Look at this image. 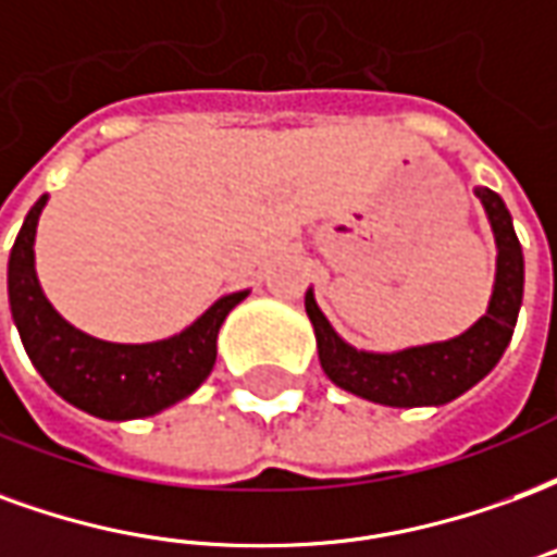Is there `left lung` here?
<instances>
[{"mask_svg": "<svg viewBox=\"0 0 557 557\" xmlns=\"http://www.w3.org/2000/svg\"><path fill=\"white\" fill-rule=\"evenodd\" d=\"M486 208V218L495 232L498 247V268H495V289H492L490 310L480 315L466 334L430 343L414 349L375 355L358 351L331 327L325 313L319 310L313 289L304 295V307L313 322L319 361L325 375L343 391L355 397L394 406V409H414V406H444L468 387H474L502 361L507 343L513 337L516 315L522 307V283H525V262L522 244L516 238L513 220L504 199L490 187L474 190Z\"/></svg>", "mask_w": 557, "mask_h": 557, "instance_id": "left-lung-1", "label": "left lung"}]
</instances>
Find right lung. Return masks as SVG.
Instances as JSON below:
<instances>
[{
	"instance_id": "right-lung-1",
	"label": "right lung",
	"mask_w": 557,
	"mask_h": 557,
	"mask_svg": "<svg viewBox=\"0 0 557 557\" xmlns=\"http://www.w3.org/2000/svg\"><path fill=\"white\" fill-rule=\"evenodd\" d=\"M47 196L20 226L8 259V301L23 349L44 382L71 406L103 420H134L170 409L202 385L218 361V331L247 292H232L208 307L194 325L160 343H107L67 325L44 298L35 277V230Z\"/></svg>"
}]
</instances>
